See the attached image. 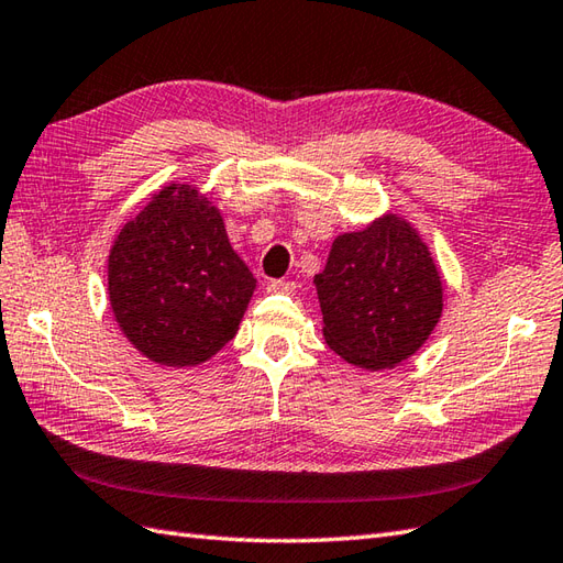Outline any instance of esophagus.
Instances as JSON below:
<instances>
[{
    "mask_svg": "<svg viewBox=\"0 0 563 563\" xmlns=\"http://www.w3.org/2000/svg\"><path fill=\"white\" fill-rule=\"evenodd\" d=\"M267 291L272 294H294L296 284L294 282H284V279H274L267 284Z\"/></svg>",
    "mask_w": 563,
    "mask_h": 563,
    "instance_id": "1",
    "label": "esophagus"
}]
</instances>
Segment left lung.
<instances>
[{"instance_id": "left-lung-1", "label": "left lung", "mask_w": 563, "mask_h": 563, "mask_svg": "<svg viewBox=\"0 0 563 563\" xmlns=\"http://www.w3.org/2000/svg\"><path fill=\"white\" fill-rule=\"evenodd\" d=\"M313 282L324 342L366 371L395 368L417 354L443 313V282L431 250L397 214L336 235Z\"/></svg>"}]
</instances>
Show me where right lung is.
I'll list each match as a JSON object with an SVG mask.
<instances>
[{"mask_svg": "<svg viewBox=\"0 0 563 563\" xmlns=\"http://www.w3.org/2000/svg\"><path fill=\"white\" fill-rule=\"evenodd\" d=\"M255 277L231 247L221 211L170 183L120 229L108 296L122 334L161 366H197L231 342Z\"/></svg>", "mask_w": 563, "mask_h": 563, "instance_id": "add662e5", "label": "right lung"}]
</instances>
